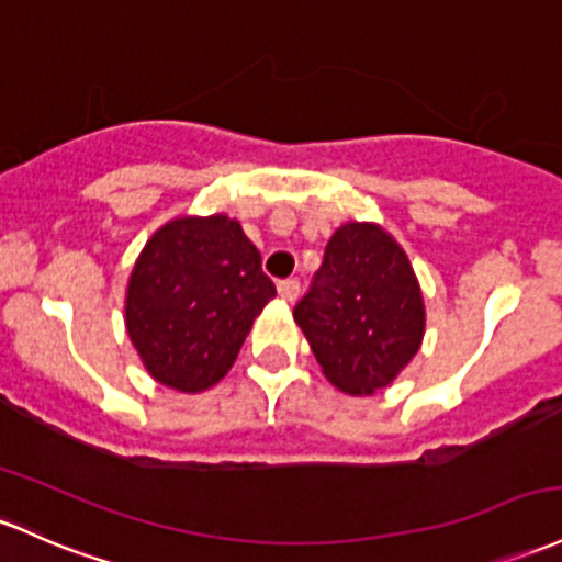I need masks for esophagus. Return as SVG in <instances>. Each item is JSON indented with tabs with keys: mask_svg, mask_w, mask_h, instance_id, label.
Instances as JSON below:
<instances>
[{
	"mask_svg": "<svg viewBox=\"0 0 562 562\" xmlns=\"http://www.w3.org/2000/svg\"><path fill=\"white\" fill-rule=\"evenodd\" d=\"M299 291H301L299 280H282L280 285H277V293H280L282 301H295L299 299Z\"/></svg>",
	"mask_w": 562,
	"mask_h": 562,
	"instance_id": "esophagus-1",
	"label": "esophagus"
}]
</instances>
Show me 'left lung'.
Wrapping results in <instances>:
<instances>
[{
	"instance_id": "1",
	"label": "left lung",
	"mask_w": 562,
	"mask_h": 562,
	"mask_svg": "<svg viewBox=\"0 0 562 562\" xmlns=\"http://www.w3.org/2000/svg\"><path fill=\"white\" fill-rule=\"evenodd\" d=\"M333 386H390L424 338V301L403 248L375 224H344L293 310Z\"/></svg>"
}]
</instances>
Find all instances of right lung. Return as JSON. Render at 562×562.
<instances>
[{
	"label": "right lung",
	"mask_w": 562,
	"mask_h": 562,
	"mask_svg": "<svg viewBox=\"0 0 562 562\" xmlns=\"http://www.w3.org/2000/svg\"><path fill=\"white\" fill-rule=\"evenodd\" d=\"M274 295L261 252L237 221L176 218L135 261L127 336L159 384L202 392L229 373L252 319Z\"/></svg>",
	"instance_id": "1"
}]
</instances>
